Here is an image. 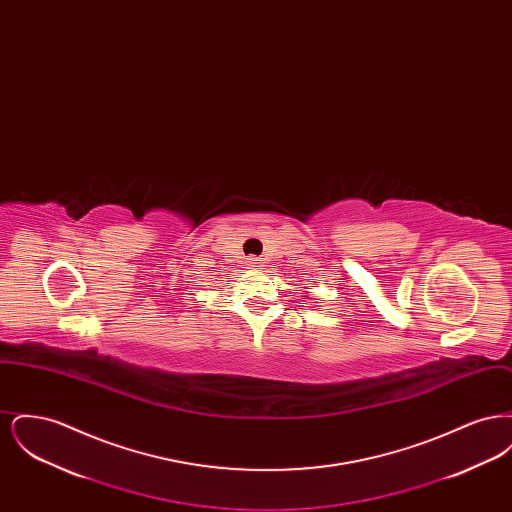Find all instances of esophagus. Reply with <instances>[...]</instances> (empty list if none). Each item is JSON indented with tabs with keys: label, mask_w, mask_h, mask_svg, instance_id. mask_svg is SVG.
I'll list each match as a JSON object with an SVG mask.
<instances>
[{
	"label": "esophagus",
	"mask_w": 512,
	"mask_h": 512,
	"mask_svg": "<svg viewBox=\"0 0 512 512\" xmlns=\"http://www.w3.org/2000/svg\"><path fill=\"white\" fill-rule=\"evenodd\" d=\"M259 267H263V265H261V259H257V257H249V259H247V268L257 270Z\"/></svg>",
	"instance_id": "1"
}]
</instances>
